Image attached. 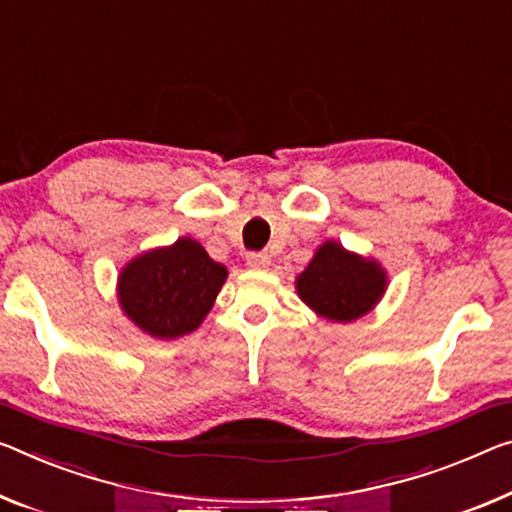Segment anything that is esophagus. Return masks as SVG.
I'll return each instance as SVG.
<instances>
[{"label":"esophagus","mask_w":512,"mask_h":512,"mask_svg":"<svg viewBox=\"0 0 512 512\" xmlns=\"http://www.w3.org/2000/svg\"><path fill=\"white\" fill-rule=\"evenodd\" d=\"M247 265L251 270H267V267H270V256H267L265 251H251L247 256Z\"/></svg>","instance_id":"esophagus-1"}]
</instances>
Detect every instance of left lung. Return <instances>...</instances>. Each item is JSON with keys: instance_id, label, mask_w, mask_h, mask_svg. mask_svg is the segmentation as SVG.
<instances>
[{"instance_id": "left-lung-1", "label": "left lung", "mask_w": 512, "mask_h": 512, "mask_svg": "<svg viewBox=\"0 0 512 512\" xmlns=\"http://www.w3.org/2000/svg\"><path fill=\"white\" fill-rule=\"evenodd\" d=\"M389 277L380 261L327 240L297 274L300 300L329 322H355L371 313L387 293Z\"/></svg>"}]
</instances>
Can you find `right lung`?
<instances>
[{"label": "right lung", "instance_id": "1", "mask_svg": "<svg viewBox=\"0 0 512 512\" xmlns=\"http://www.w3.org/2000/svg\"><path fill=\"white\" fill-rule=\"evenodd\" d=\"M229 270L192 238L148 249L121 267L116 297L141 332L174 341L194 332L215 304Z\"/></svg>", "mask_w": 512, "mask_h": 512}]
</instances>
